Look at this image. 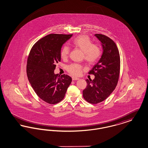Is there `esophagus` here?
Masks as SVG:
<instances>
[{
	"mask_svg": "<svg viewBox=\"0 0 148 148\" xmlns=\"http://www.w3.org/2000/svg\"><path fill=\"white\" fill-rule=\"evenodd\" d=\"M79 78H78V77H72V80H79Z\"/></svg>",
	"mask_w": 148,
	"mask_h": 148,
	"instance_id": "1",
	"label": "esophagus"
}]
</instances>
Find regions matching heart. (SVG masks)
I'll return each instance as SVG.
<instances>
[{
	"label": "heart",
	"instance_id": "obj_1",
	"mask_svg": "<svg viewBox=\"0 0 148 148\" xmlns=\"http://www.w3.org/2000/svg\"><path fill=\"white\" fill-rule=\"evenodd\" d=\"M72 45L75 48L84 52L85 60L90 64L95 63L101 54L100 48L98 45L92 44L90 39L86 35H80L75 38ZM69 53V48L65 46L61 51V56L62 58H66ZM67 70L73 75H79L82 70V66L78 64H71L68 66Z\"/></svg>",
	"mask_w": 148,
	"mask_h": 148
}]
</instances>
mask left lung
Returning a JSON list of instances; mask_svg holds the SVG:
<instances>
[{
  "label": "left lung",
  "mask_w": 148,
  "mask_h": 148,
  "mask_svg": "<svg viewBox=\"0 0 148 148\" xmlns=\"http://www.w3.org/2000/svg\"><path fill=\"white\" fill-rule=\"evenodd\" d=\"M94 35L100 42L103 53L89 73L94 74L95 78L85 80L87 85L83 95L85 100L95 104L106 100L115 89L119 77L120 60L119 50L113 40L103 34Z\"/></svg>",
  "instance_id": "obj_1"
}]
</instances>
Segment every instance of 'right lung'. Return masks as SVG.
Instances as JSON below:
<instances>
[{"label": "right lung", "instance_id": "right-lung-1", "mask_svg": "<svg viewBox=\"0 0 148 148\" xmlns=\"http://www.w3.org/2000/svg\"><path fill=\"white\" fill-rule=\"evenodd\" d=\"M73 34H51L35 43L30 51L27 73L37 95L44 101L55 104L63 99L72 81L67 75L54 72L61 60V49Z\"/></svg>", "mask_w": 148, "mask_h": 148}]
</instances>
